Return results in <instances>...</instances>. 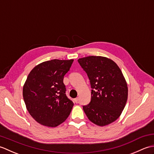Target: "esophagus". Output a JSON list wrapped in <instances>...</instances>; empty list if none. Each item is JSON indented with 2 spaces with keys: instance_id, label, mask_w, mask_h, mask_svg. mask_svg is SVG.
<instances>
[{
  "instance_id": "34e87169",
  "label": "esophagus",
  "mask_w": 154,
  "mask_h": 154,
  "mask_svg": "<svg viewBox=\"0 0 154 154\" xmlns=\"http://www.w3.org/2000/svg\"><path fill=\"white\" fill-rule=\"evenodd\" d=\"M74 102L76 103L79 102V98H75V99H74Z\"/></svg>"
}]
</instances>
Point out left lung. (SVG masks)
Listing matches in <instances>:
<instances>
[{"label": "left lung", "mask_w": 154, "mask_h": 154, "mask_svg": "<svg viewBox=\"0 0 154 154\" xmlns=\"http://www.w3.org/2000/svg\"><path fill=\"white\" fill-rule=\"evenodd\" d=\"M86 72L91 87V102L83 106L88 119L98 126L114 122L125 107L128 87L120 69L115 62L101 56L78 60Z\"/></svg>", "instance_id": "8db88e82"}]
</instances>
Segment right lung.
Here are the masks:
<instances>
[{"mask_svg": "<svg viewBox=\"0 0 154 154\" xmlns=\"http://www.w3.org/2000/svg\"><path fill=\"white\" fill-rule=\"evenodd\" d=\"M73 60H52L35 66L23 87V98L32 118L42 125L55 127L70 114L73 101L63 83Z\"/></svg>", "mask_w": 154, "mask_h": 154, "instance_id": "add662e5", "label": "right lung"}]
</instances>
